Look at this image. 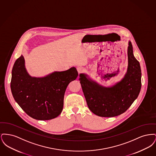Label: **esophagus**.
<instances>
[{
  "label": "esophagus",
  "instance_id": "esophagus-1",
  "mask_svg": "<svg viewBox=\"0 0 156 156\" xmlns=\"http://www.w3.org/2000/svg\"><path fill=\"white\" fill-rule=\"evenodd\" d=\"M76 69H77V71L78 72V73H79V74H81V73H82L84 71V69H83V68L82 67H77Z\"/></svg>",
  "mask_w": 156,
  "mask_h": 156
}]
</instances>
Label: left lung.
<instances>
[{
    "label": "left lung",
    "instance_id": "1",
    "mask_svg": "<svg viewBox=\"0 0 156 156\" xmlns=\"http://www.w3.org/2000/svg\"><path fill=\"white\" fill-rule=\"evenodd\" d=\"M128 68L125 78L115 85L105 88L80 75L82 89L89 109L101 117H114L126 112L137 98L140 89L141 68L134 57L133 47L129 43Z\"/></svg>",
    "mask_w": 156,
    "mask_h": 156
}]
</instances>
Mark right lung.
<instances>
[{
  "label": "right lung",
  "instance_id": "add662e5",
  "mask_svg": "<svg viewBox=\"0 0 156 156\" xmlns=\"http://www.w3.org/2000/svg\"><path fill=\"white\" fill-rule=\"evenodd\" d=\"M78 75L76 69L72 67L44 78L31 77L22 55L13 67L10 88L16 102L29 116L37 120H50L61 113L67 86Z\"/></svg>",
  "mask_w": 156,
  "mask_h": 156
}]
</instances>
